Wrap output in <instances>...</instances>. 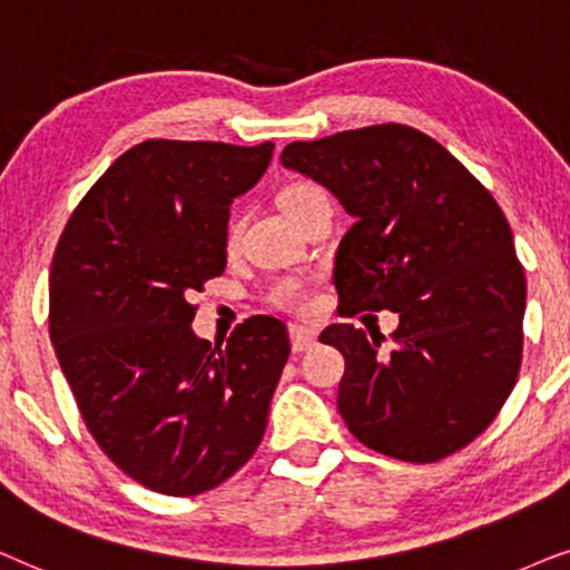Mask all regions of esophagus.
<instances>
[{"mask_svg":"<svg viewBox=\"0 0 570 570\" xmlns=\"http://www.w3.org/2000/svg\"><path fill=\"white\" fill-rule=\"evenodd\" d=\"M289 333H292V348H294V352H307V348H313L315 341H317V331L307 328V325L292 323Z\"/></svg>","mask_w":570,"mask_h":570,"instance_id":"34e87169","label":"esophagus"}]
</instances>
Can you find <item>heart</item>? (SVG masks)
<instances>
[{
    "instance_id": "1",
    "label": "heart",
    "mask_w": 570,
    "mask_h": 570,
    "mask_svg": "<svg viewBox=\"0 0 570 570\" xmlns=\"http://www.w3.org/2000/svg\"><path fill=\"white\" fill-rule=\"evenodd\" d=\"M315 193H321V189L313 185H305V181L286 185L278 193V206L286 216H292L294 210H297L302 203H305L307 197ZM229 234H234V226L229 229ZM273 302L286 309H294V313H307V309L313 307V292H309V286L302 284V281L289 278V281H281V284L276 286V292H273Z\"/></svg>"
}]
</instances>
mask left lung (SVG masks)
Returning <instances> with one entry per match:
<instances>
[{
  "label": "left lung",
  "instance_id": "left-lung-1",
  "mask_svg": "<svg viewBox=\"0 0 570 570\" xmlns=\"http://www.w3.org/2000/svg\"><path fill=\"white\" fill-rule=\"evenodd\" d=\"M281 164L356 218L333 268L344 315L399 313L389 354L348 323L321 333L346 360L348 432L409 464L461 451L511 396L523 354L527 278L495 197L438 140L396 121L289 142Z\"/></svg>",
  "mask_w": 570,
  "mask_h": 570
}]
</instances>
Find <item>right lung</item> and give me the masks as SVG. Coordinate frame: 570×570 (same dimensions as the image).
<instances>
[{"label": "right lung", "mask_w": 570, "mask_h": 570, "mask_svg": "<svg viewBox=\"0 0 570 570\" xmlns=\"http://www.w3.org/2000/svg\"><path fill=\"white\" fill-rule=\"evenodd\" d=\"M273 142L146 140L72 210L51 261L49 336L98 449L161 495H200L261 445L289 360L278 317L226 346L193 333V294L226 268L229 206Z\"/></svg>", "instance_id": "obj_1"}]
</instances>
